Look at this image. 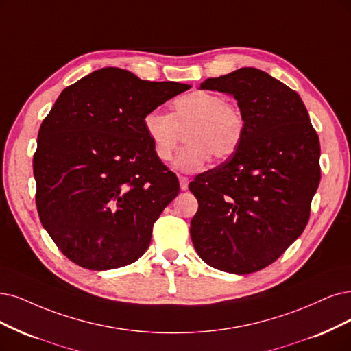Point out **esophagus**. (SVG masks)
<instances>
[{"mask_svg": "<svg viewBox=\"0 0 351 351\" xmlns=\"http://www.w3.org/2000/svg\"><path fill=\"white\" fill-rule=\"evenodd\" d=\"M179 185H180V189L186 191V189H188V185H189V178L180 176V175H179Z\"/></svg>", "mask_w": 351, "mask_h": 351, "instance_id": "esophagus-1", "label": "esophagus"}]
</instances>
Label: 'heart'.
Instances as JSON below:
<instances>
[{"label": "heart", "mask_w": 351, "mask_h": 351, "mask_svg": "<svg viewBox=\"0 0 351 351\" xmlns=\"http://www.w3.org/2000/svg\"><path fill=\"white\" fill-rule=\"evenodd\" d=\"M141 124L160 162L172 158L185 132L186 145L180 149L175 166L186 172L197 171L210 158L217 162L231 158L240 147L245 130L244 115L236 104L204 89L176 97L171 114L147 111Z\"/></svg>", "instance_id": "heart-1"}]
</instances>
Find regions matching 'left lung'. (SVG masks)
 <instances>
[{"label":"left lung","instance_id":"8db88e82","mask_svg":"<svg viewBox=\"0 0 351 351\" xmlns=\"http://www.w3.org/2000/svg\"><path fill=\"white\" fill-rule=\"evenodd\" d=\"M202 89L237 99L245 130L237 152L193 178L191 239L205 263L245 275L276 262L302 234L319 185V140L301 97L256 68L208 77Z\"/></svg>","mask_w":351,"mask_h":351}]
</instances>
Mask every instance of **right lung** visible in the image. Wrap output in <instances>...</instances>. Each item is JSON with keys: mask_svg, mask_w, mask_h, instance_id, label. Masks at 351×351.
Returning <instances> with one entry per match:
<instances>
[{"mask_svg": "<svg viewBox=\"0 0 351 351\" xmlns=\"http://www.w3.org/2000/svg\"><path fill=\"white\" fill-rule=\"evenodd\" d=\"M189 88L102 68L62 90L38 130L33 172L40 223L75 265L117 269L149 249L179 180L141 120Z\"/></svg>", "mask_w": 351, "mask_h": 351, "instance_id": "1", "label": "right lung"}]
</instances>
